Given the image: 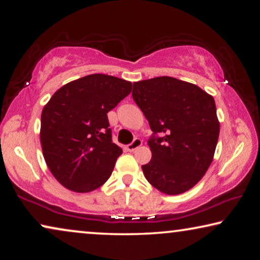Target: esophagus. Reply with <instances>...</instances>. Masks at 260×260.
Segmentation results:
<instances>
[{
	"instance_id": "34e87169",
	"label": "esophagus",
	"mask_w": 260,
	"mask_h": 260,
	"mask_svg": "<svg viewBox=\"0 0 260 260\" xmlns=\"http://www.w3.org/2000/svg\"><path fill=\"white\" fill-rule=\"evenodd\" d=\"M141 146H142V140L139 139V138H136V139H134L133 142H132L131 144H128V146H127V150H128V151H134V150H136V149H138Z\"/></svg>"
}]
</instances>
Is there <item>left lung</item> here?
I'll use <instances>...</instances> for the list:
<instances>
[{
	"label": "left lung",
	"mask_w": 260,
	"mask_h": 260,
	"mask_svg": "<svg viewBox=\"0 0 260 260\" xmlns=\"http://www.w3.org/2000/svg\"><path fill=\"white\" fill-rule=\"evenodd\" d=\"M132 96L153 132L148 140L151 160L142 165L144 177L167 195L189 190L213 160L220 131L214 99L199 86L171 77L134 82Z\"/></svg>",
	"instance_id": "obj_1"
}]
</instances>
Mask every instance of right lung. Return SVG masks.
I'll return each instance as SVG.
<instances>
[{"instance_id": "obj_1", "label": "right lung", "mask_w": 260, "mask_h": 260, "mask_svg": "<svg viewBox=\"0 0 260 260\" xmlns=\"http://www.w3.org/2000/svg\"><path fill=\"white\" fill-rule=\"evenodd\" d=\"M132 91V82L90 74L64 85L41 114L45 160L57 181L76 192H89L111 175L122 150L112 142L108 112Z\"/></svg>"}]
</instances>
